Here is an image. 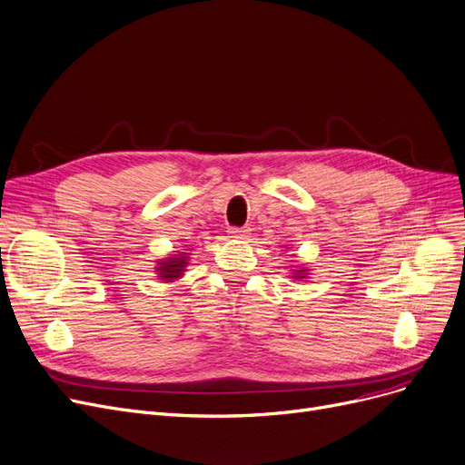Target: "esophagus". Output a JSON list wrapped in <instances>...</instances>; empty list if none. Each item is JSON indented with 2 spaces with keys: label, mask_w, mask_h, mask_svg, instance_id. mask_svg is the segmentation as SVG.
I'll return each mask as SVG.
<instances>
[{
  "label": "esophagus",
  "mask_w": 465,
  "mask_h": 465,
  "mask_svg": "<svg viewBox=\"0 0 465 465\" xmlns=\"http://www.w3.org/2000/svg\"><path fill=\"white\" fill-rule=\"evenodd\" d=\"M230 235L235 239H247L251 235V232L247 228H232Z\"/></svg>",
  "instance_id": "1"
}]
</instances>
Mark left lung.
Wrapping results in <instances>:
<instances>
[{"label": "left lung", "instance_id": "obj_1", "mask_svg": "<svg viewBox=\"0 0 465 465\" xmlns=\"http://www.w3.org/2000/svg\"><path fill=\"white\" fill-rule=\"evenodd\" d=\"M289 262H294V260H289ZM308 275H310V268L304 264V266H292L289 277H292L296 281H304V279H308Z\"/></svg>", "mask_w": 465, "mask_h": 465}]
</instances>
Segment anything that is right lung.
<instances>
[{
  "label": "right lung",
  "instance_id": "add662e5",
  "mask_svg": "<svg viewBox=\"0 0 465 465\" xmlns=\"http://www.w3.org/2000/svg\"><path fill=\"white\" fill-rule=\"evenodd\" d=\"M188 264H190V252L186 251L174 252V254H169L167 258L157 260L155 273L163 282H173L176 279H183Z\"/></svg>",
  "mask_w": 465,
  "mask_h": 465
}]
</instances>
